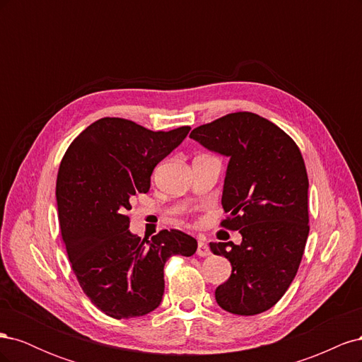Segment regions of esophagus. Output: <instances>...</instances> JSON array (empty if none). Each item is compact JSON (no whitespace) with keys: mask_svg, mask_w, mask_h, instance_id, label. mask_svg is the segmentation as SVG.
<instances>
[{"mask_svg":"<svg viewBox=\"0 0 362 362\" xmlns=\"http://www.w3.org/2000/svg\"><path fill=\"white\" fill-rule=\"evenodd\" d=\"M196 254H198L199 257L210 255V247H208V245L205 242H202V240H199V242H198V250H196Z\"/></svg>","mask_w":362,"mask_h":362,"instance_id":"esophagus-1","label":"esophagus"}]
</instances>
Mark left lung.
<instances>
[{"mask_svg":"<svg viewBox=\"0 0 362 362\" xmlns=\"http://www.w3.org/2000/svg\"><path fill=\"white\" fill-rule=\"evenodd\" d=\"M190 137L229 158L222 226L242 243H210L233 266L216 288L221 308L238 315L270 310L298 273L310 233L308 175L294 140L270 120L237 112L194 128Z\"/></svg>","mask_w":362,"mask_h":362,"instance_id":"left-lung-1","label":"left lung"}]
</instances>
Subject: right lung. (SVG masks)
Instances as JSON below:
<instances>
[{
	"mask_svg": "<svg viewBox=\"0 0 362 362\" xmlns=\"http://www.w3.org/2000/svg\"><path fill=\"white\" fill-rule=\"evenodd\" d=\"M190 127L151 131L133 120L103 117L64 154L56 198L62 238L87 298L113 319H136L160 305L164 264L190 257L198 242L178 229L151 240L131 234L128 210L151 187V175Z\"/></svg>",
	"mask_w": 362,
	"mask_h": 362,
	"instance_id": "1",
	"label": "right lung"
}]
</instances>
